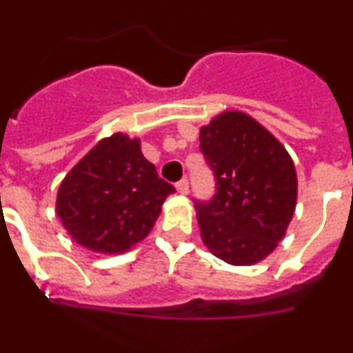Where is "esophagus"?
<instances>
[{
    "mask_svg": "<svg viewBox=\"0 0 353 353\" xmlns=\"http://www.w3.org/2000/svg\"><path fill=\"white\" fill-rule=\"evenodd\" d=\"M176 190L181 195H188V192H190V184H188L186 179H183L176 184Z\"/></svg>",
    "mask_w": 353,
    "mask_h": 353,
    "instance_id": "esophagus-1",
    "label": "esophagus"
}]
</instances>
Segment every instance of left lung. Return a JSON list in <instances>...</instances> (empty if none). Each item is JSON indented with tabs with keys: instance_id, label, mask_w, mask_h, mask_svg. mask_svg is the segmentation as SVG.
I'll use <instances>...</instances> for the list:
<instances>
[{
	"instance_id": "obj_1",
	"label": "left lung",
	"mask_w": 353,
	"mask_h": 353,
	"mask_svg": "<svg viewBox=\"0 0 353 353\" xmlns=\"http://www.w3.org/2000/svg\"><path fill=\"white\" fill-rule=\"evenodd\" d=\"M200 148L217 193L196 205L203 245L233 266L268 258L285 236L298 200V176L284 144L243 111L228 110L200 127Z\"/></svg>"
}]
</instances>
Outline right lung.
Masks as SVG:
<instances>
[{
  "label": "right lung",
  "mask_w": 353,
  "mask_h": 353,
  "mask_svg": "<svg viewBox=\"0 0 353 353\" xmlns=\"http://www.w3.org/2000/svg\"><path fill=\"white\" fill-rule=\"evenodd\" d=\"M174 186L123 132L99 141L62 179L55 212L80 247L121 254L146 239Z\"/></svg>",
  "instance_id": "right-lung-1"
}]
</instances>
